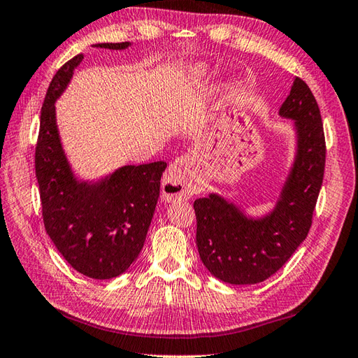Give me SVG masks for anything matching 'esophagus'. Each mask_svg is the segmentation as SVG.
Wrapping results in <instances>:
<instances>
[{
  "label": "esophagus",
  "instance_id": "obj_1",
  "mask_svg": "<svg viewBox=\"0 0 358 358\" xmlns=\"http://www.w3.org/2000/svg\"><path fill=\"white\" fill-rule=\"evenodd\" d=\"M194 193V187L189 174L179 166L171 164L162 178V194L169 202L189 199Z\"/></svg>",
  "mask_w": 358,
  "mask_h": 358
}]
</instances>
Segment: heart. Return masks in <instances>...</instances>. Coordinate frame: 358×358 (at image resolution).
<instances>
[{
	"instance_id": "obj_1",
	"label": "heart",
	"mask_w": 358,
	"mask_h": 358,
	"mask_svg": "<svg viewBox=\"0 0 358 358\" xmlns=\"http://www.w3.org/2000/svg\"><path fill=\"white\" fill-rule=\"evenodd\" d=\"M189 76H192L193 81L196 84H203L206 81V69L201 64H196L193 67H189Z\"/></svg>"
}]
</instances>
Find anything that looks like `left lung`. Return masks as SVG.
<instances>
[{"label":"left lung","instance_id":"1","mask_svg":"<svg viewBox=\"0 0 358 358\" xmlns=\"http://www.w3.org/2000/svg\"><path fill=\"white\" fill-rule=\"evenodd\" d=\"M279 116L292 121L296 153L273 210L252 217L217 193L194 201L197 251L205 268L225 283L266 280L287 264L313 224L327 148L319 106L300 78L294 79Z\"/></svg>","mask_w":358,"mask_h":358}]
</instances>
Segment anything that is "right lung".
<instances>
[{"instance_id":"1","label":"right lung","mask_w":358,"mask_h":358,"mask_svg":"<svg viewBox=\"0 0 358 358\" xmlns=\"http://www.w3.org/2000/svg\"><path fill=\"white\" fill-rule=\"evenodd\" d=\"M131 43L93 47L124 50ZM79 53L67 61L47 89L41 108L35 171L47 234L78 273L98 280L113 279L130 268L144 246L161 192L166 162L124 165L98 180L75 176L57 124L55 102L81 64Z\"/></svg>"}]
</instances>
